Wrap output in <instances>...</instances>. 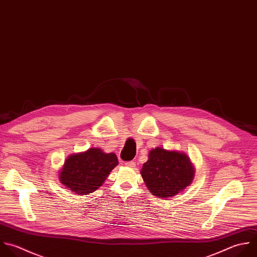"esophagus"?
<instances>
[{"instance_id": "34e87169", "label": "esophagus", "mask_w": 257, "mask_h": 257, "mask_svg": "<svg viewBox=\"0 0 257 257\" xmlns=\"http://www.w3.org/2000/svg\"><path fill=\"white\" fill-rule=\"evenodd\" d=\"M124 166H125V167H128V168H135V167H136V163L133 162V161H131V162H125V163H124Z\"/></svg>"}]
</instances>
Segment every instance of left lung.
Masks as SVG:
<instances>
[{"label": "left lung", "instance_id": "1", "mask_svg": "<svg viewBox=\"0 0 257 257\" xmlns=\"http://www.w3.org/2000/svg\"><path fill=\"white\" fill-rule=\"evenodd\" d=\"M141 175L154 196L167 199L192 184L195 168L187 154L157 147L150 151Z\"/></svg>", "mask_w": 257, "mask_h": 257}]
</instances>
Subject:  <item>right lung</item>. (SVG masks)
Wrapping results in <instances>:
<instances>
[{"label":"right lung","instance_id":"right-lung-1","mask_svg":"<svg viewBox=\"0 0 257 257\" xmlns=\"http://www.w3.org/2000/svg\"><path fill=\"white\" fill-rule=\"evenodd\" d=\"M118 165L114 153H104L99 148L70 155L58 174L66 188L77 195H88L96 191L109 173Z\"/></svg>","mask_w":257,"mask_h":257}]
</instances>
